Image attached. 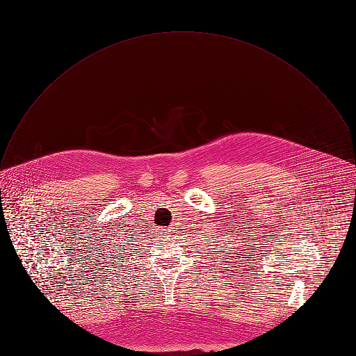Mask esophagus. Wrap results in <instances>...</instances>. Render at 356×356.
Here are the masks:
<instances>
[{
  "label": "esophagus",
  "mask_w": 356,
  "mask_h": 356,
  "mask_svg": "<svg viewBox=\"0 0 356 356\" xmlns=\"http://www.w3.org/2000/svg\"><path fill=\"white\" fill-rule=\"evenodd\" d=\"M157 232H159L157 234H164V233H165V234H172L173 230H172V229H157Z\"/></svg>",
  "instance_id": "1"
}]
</instances>
